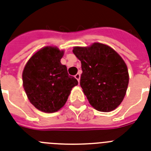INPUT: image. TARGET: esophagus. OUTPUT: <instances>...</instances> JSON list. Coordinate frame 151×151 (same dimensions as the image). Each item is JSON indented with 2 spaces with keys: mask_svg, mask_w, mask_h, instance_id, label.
<instances>
[{
  "mask_svg": "<svg viewBox=\"0 0 151 151\" xmlns=\"http://www.w3.org/2000/svg\"><path fill=\"white\" fill-rule=\"evenodd\" d=\"M74 77H75L76 79L78 80V82H79L80 81V78H81V74H80V73H77V74H76V75L74 76Z\"/></svg>",
  "mask_w": 151,
  "mask_h": 151,
  "instance_id": "esophagus-1",
  "label": "esophagus"
}]
</instances>
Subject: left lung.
<instances>
[{"label":"left lung","mask_w":151,"mask_h":151,"mask_svg":"<svg viewBox=\"0 0 151 151\" xmlns=\"http://www.w3.org/2000/svg\"><path fill=\"white\" fill-rule=\"evenodd\" d=\"M81 63L80 84L90 105L99 111H113L124 99L129 72L123 59L111 47L100 42L74 46Z\"/></svg>","instance_id":"1"}]
</instances>
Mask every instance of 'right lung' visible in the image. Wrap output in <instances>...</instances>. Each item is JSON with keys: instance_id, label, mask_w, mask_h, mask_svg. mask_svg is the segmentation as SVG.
I'll list each match as a JSON object with an SVG mask.
<instances>
[{"instance_id": "add662e5", "label": "right lung", "mask_w": 151, "mask_h": 151, "mask_svg": "<svg viewBox=\"0 0 151 151\" xmlns=\"http://www.w3.org/2000/svg\"><path fill=\"white\" fill-rule=\"evenodd\" d=\"M63 54L64 50L56 46L42 47L30 57L23 70V88L27 97L43 112H56L63 108L72 88L78 84L60 63Z\"/></svg>"}]
</instances>
